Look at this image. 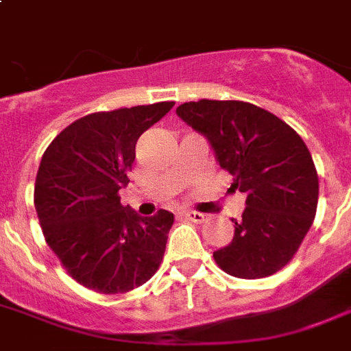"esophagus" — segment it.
I'll list each match as a JSON object with an SVG mask.
<instances>
[{"label": "esophagus", "mask_w": 351, "mask_h": 351, "mask_svg": "<svg viewBox=\"0 0 351 351\" xmlns=\"http://www.w3.org/2000/svg\"><path fill=\"white\" fill-rule=\"evenodd\" d=\"M184 217L189 220H193V222H204V220L208 219V215L198 213V211H186V213H184Z\"/></svg>", "instance_id": "obj_1"}]
</instances>
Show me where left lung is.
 <instances>
[{"label":"left lung","mask_w":351,"mask_h":351,"mask_svg":"<svg viewBox=\"0 0 351 351\" xmlns=\"http://www.w3.org/2000/svg\"><path fill=\"white\" fill-rule=\"evenodd\" d=\"M176 114L200 132L220 167L245 195L230 244L213 253L228 275L269 277L282 269L315 219L319 176L302 138L266 109L245 101L198 100Z\"/></svg>","instance_id":"1"}]
</instances>
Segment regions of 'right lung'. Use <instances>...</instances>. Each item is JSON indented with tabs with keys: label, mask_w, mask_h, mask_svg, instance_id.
Listing matches in <instances>:
<instances>
[{
	"label": "right lung",
	"mask_w": 351,
	"mask_h": 351,
	"mask_svg": "<svg viewBox=\"0 0 351 351\" xmlns=\"http://www.w3.org/2000/svg\"><path fill=\"white\" fill-rule=\"evenodd\" d=\"M175 101L93 112L73 121L41 156L34 208L45 240L71 277L100 293H125L164 258L173 213L140 217L118 197L138 138Z\"/></svg>",
	"instance_id": "1"
}]
</instances>
